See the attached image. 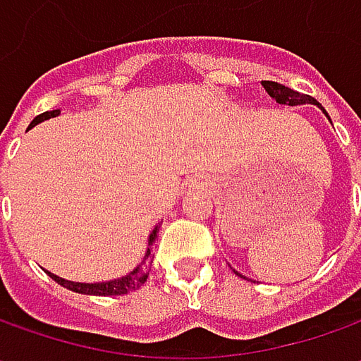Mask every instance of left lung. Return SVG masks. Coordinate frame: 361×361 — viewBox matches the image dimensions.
<instances>
[{
  "label": "left lung",
  "instance_id": "1",
  "mask_svg": "<svg viewBox=\"0 0 361 361\" xmlns=\"http://www.w3.org/2000/svg\"><path fill=\"white\" fill-rule=\"evenodd\" d=\"M263 84V88L265 92L269 94L271 98L277 102V104H285V106H303V104H315L322 108V104H317V100L312 98V96H307V94H299V92L291 90V88H287L283 84H277V82H269V80H263L261 82ZM324 110V108H322ZM324 114L327 116V112L324 110ZM329 118V116H327ZM235 271V269H233ZM237 273V271H235ZM237 275H241V273H237ZM243 279H247L245 275H241Z\"/></svg>",
  "mask_w": 361,
  "mask_h": 361
}]
</instances>
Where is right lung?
<instances>
[{
	"instance_id": "obj_1",
	"label": "right lung",
	"mask_w": 361,
	"mask_h": 361,
	"mask_svg": "<svg viewBox=\"0 0 361 361\" xmlns=\"http://www.w3.org/2000/svg\"><path fill=\"white\" fill-rule=\"evenodd\" d=\"M58 114H60V110L44 112V114H39V116H35V118L32 120L30 128H34L35 124H39V122H44V120L56 118ZM30 128H27V130H30ZM159 229L160 225H157V227L152 229V233L148 235V245H146L142 261H140L134 269L128 271L126 275L118 277V279L96 281V283H80V281H68V279L58 277V275H54V273H49V271H46V273H48L56 283H60L62 287H66V289H70V291H76V293H84V295H102V298H108V295H124V293H128V291L138 289V287L148 279V263H150V259H152V253H150V251H152V245H154L157 237H159Z\"/></svg>"
}]
</instances>
